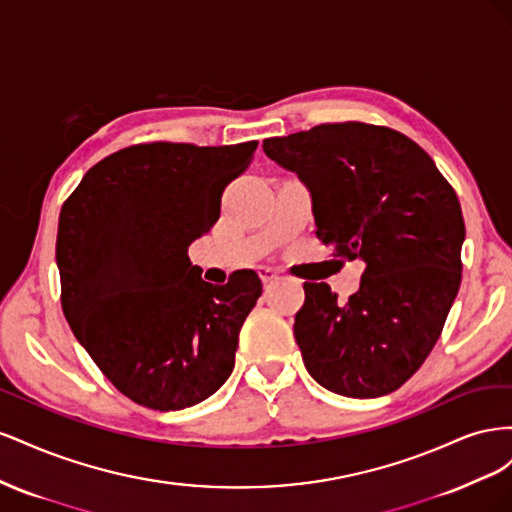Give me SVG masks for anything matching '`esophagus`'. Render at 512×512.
Segmentation results:
<instances>
[{"label":"esophagus","instance_id":"obj_1","mask_svg":"<svg viewBox=\"0 0 512 512\" xmlns=\"http://www.w3.org/2000/svg\"><path fill=\"white\" fill-rule=\"evenodd\" d=\"M258 275H260V280L265 282V284L277 280V271H273L271 267H260V269H258Z\"/></svg>","mask_w":512,"mask_h":512}]
</instances>
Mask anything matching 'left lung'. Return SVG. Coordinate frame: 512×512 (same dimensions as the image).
Wrapping results in <instances>:
<instances>
[{"label":"left lung","mask_w":512,"mask_h":512,"mask_svg":"<svg viewBox=\"0 0 512 512\" xmlns=\"http://www.w3.org/2000/svg\"><path fill=\"white\" fill-rule=\"evenodd\" d=\"M267 156L312 192L316 237L365 262L361 288L337 301L305 282L294 339L312 378L337 395L397 391L425 363L461 284L466 239L453 185L412 138L363 121L265 138Z\"/></svg>","instance_id":"1"}]
</instances>
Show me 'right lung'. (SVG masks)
<instances>
[{
	"label": "right lung",
	"instance_id": "add662e5",
	"mask_svg": "<svg viewBox=\"0 0 512 512\" xmlns=\"http://www.w3.org/2000/svg\"><path fill=\"white\" fill-rule=\"evenodd\" d=\"M256 147L132 145L91 166L61 207L55 256L66 320L138 406L190 408L235 367L262 282L241 269L213 286L188 245L220 220L226 185L245 173Z\"/></svg>",
	"mask_w": 512,
	"mask_h": 512
}]
</instances>
